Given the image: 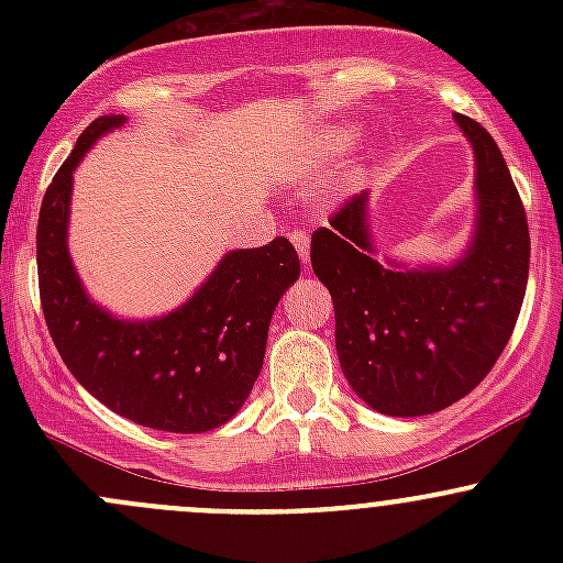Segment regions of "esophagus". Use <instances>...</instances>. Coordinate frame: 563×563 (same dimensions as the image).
Returning <instances> with one entry per match:
<instances>
[{
  "mask_svg": "<svg viewBox=\"0 0 563 563\" xmlns=\"http://www.w3.org/2000/svg\"><path fill=\"white\" fill-rule=\"evenodd\" d=\"M288 240H291V245L297 247V253H299V258H302V264H308V261H310V236H308V231L294 229L291 234H288Z\"/></svg>",
  "mask_w": 563,
  "mask_h": 563,
  "instance_id": "34e87169",
  "label": "esophagus"
}]
</instances>
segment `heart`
Listing matches in <instances>:
<instances>
[{
	"label": "heart",
	"mask_w": 563,
	"mask_h": 563,
	"mask_svg": "<svg viewBox=\"0 0 563 563\" xmlns=\"http://www.w3.org/2000/svg\"><path fill=\"white\" fill-rule=\"evenodd\" d=\"M351 139H354V133H351V130H329V133L321 139V146H323V152H343V150H349Z\"/></svg>",
	"instance_id": "heart-1"
}]
</instances>
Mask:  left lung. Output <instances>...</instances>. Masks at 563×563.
<instances>
[{
    "instance_id": "left-lung-1",
    "label": "left lung",
    "mask_w": 563,
    "mask_h": 563,
    "mask_svg": "<svg viewBox=\"0 0 563 563\" xmlns=\"http://www.w3.org/2000/svg\"><path fill=\"white\" fill-rule=\"evenodd\" d=\"M474 150L476 220L446 266L378 261L371 196L360 192L310 240V261L334 302L345 382L387 417H424L468 395L512 338L526 297V209L493 135L455 113Z\"/></svg>"
}]
</instances>
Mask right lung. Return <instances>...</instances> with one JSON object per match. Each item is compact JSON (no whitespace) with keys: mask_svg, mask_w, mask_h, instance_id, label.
<instances>
[{"mask_svg":"<svg viewBox=\"0 0 563 563\" xmlns=\"http://www.w3.org/2000/svg\"><path fill=\"white\" fill-rule=\"evenodd\" d=\"M122 124V113L95 119L45 190L40 305L56 351L89 395L144 428L207 433L245 406L272 313L299 277V255L286 236L231 250L185 305L150 321L117 318L92 302L67 250L73 172L100 135Z\"/></svg>","mask_w":563,"mask_h":563,"instance_id":"1","label":"right lung"}]
</instances>
